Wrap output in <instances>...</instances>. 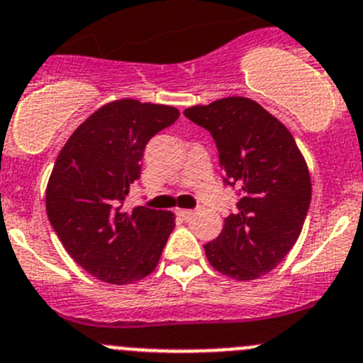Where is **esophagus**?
Returning a JSON list of instances; mask_svg holds the SVG:
<instances>
[{
	"label": "esophagus",
	"mask_w": 363,
	"mask_h": 363,
	"mask_svg": "<svg viewBox=\"0 0 363 363\" xmlns=\"http://www.w3.org/2000/svg\"><path fill=\"white\" fill-rule=\"evenodd\" d=\"M175 213H177L179 216H182V218H189V216H193L191 209H177Z\"/></svg>",
	"instance_id": "1"
}]
</instances>
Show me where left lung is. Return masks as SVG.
I'll return each mask as SVG.
<instances>
[{
	"label": "left lung",
	"mask_w": 363,
	"mask_h": 363,
	"mask_svg": "<svg viewBox=\"0 0 363 363\" xmlns=\"http://www.w3.org/2000/svg\"><path fill=\"white\" fill-rule=\"evenodd\" d=\"M211 132L223 181L240 188L238 211L206 243L215 270L236 281L276 269L303 231L311 201L308 164L290 130L245 96H228L184 111Z\"/></svg>",
	"instance_id": "obj_1"
}]
</instances>
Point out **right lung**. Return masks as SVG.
Masks as SVG:
<instances>
[{
	"label": "right lung",
	"instance_id": "obj_1",
	"mask_svg": "<svg viewBox=\"0 0 363 363\" xmlns=\"http://www.w3.org/2000/svg\"><path fill=\"white\" fill-rule=\"evenodd\" d=\"M172 105L123 98L94 111L60 150L46 213L71 258L96 279L130 284L154 272L175 228L172 211H121L148 141L179 118Z\"/></svg>",
	"mask_w": 363,
	"mask_h": 363
}]
</instances>
